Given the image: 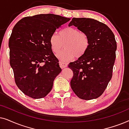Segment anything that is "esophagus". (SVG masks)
<instances>
[{
	"label": "esophagus",
	"instance_id": "34e87169",
	"mask_svg": "<svg viewBox=\"0 0 129 129\" xmlns=\"http://www.w3.org/2000/svg\"><path fill=\"white\" fill-rule=\"evenodd\" d=\"M59 64H60V68L62 69L66 68L67 66H68V64H67L66 63H65L64 61H60Z\"/></svg>",
	"mask_w": 129,
	"mask_h": 129
}]
</instances>
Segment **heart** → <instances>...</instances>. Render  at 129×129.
I'll return each instance as SVG.
<instances>
[{"label": "heart", "mask_w": 129, "mask_h": 129, "mask_svg": "<svg viewBox=\"0 0 129 129\" xmlns=\"http://www.w3.org/2000/svg\"><path fill=\"white\" fill-rule=\"evenodd\" d=\"M64 42L65 49L57 54V57L61 61L71 60L75 57H81L85 54L90 46L88 35L72 27L61 30L59 35L53 33L49 39L51 49L54 53L59 52Z\"/></svg>", "instance_id": "heart-1"}]
</instances>
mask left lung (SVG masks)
Returning <instances> with one entry per match:
<instances>
[{
	"instance_id": "8db88e82",
	"label": "left lung",
	"mask_w": 129,
	"mask_h": 129,
	"mask_svg": "<svg viewBox=\"0 0 129 129\" xmlns=\"http://www.w3.org/2000/svg\"><path fill=\"white\" fill-rule=\"evenodd\" d=\"M73 25L88 35L90 46L84 55L69 64L73 72L70 86L78 98L94 99L103 94L112 79L115 37L106 24L93 19L73 17L69 26Z\"/></svg>"
}]
</instances>
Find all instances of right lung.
Instances as JSON below:
<instances>
[{"label":"right lung","instance_id":"add662e5","mask_svg":"<svg viewBox=\"0 0 129 129\" xmlns=\"http://www.w3.org/2000/svg\"><path fill=\"white\" fill-rule=\"evenodd\" d=\"M70 20L54 14L27 16L19 21L9 41L10 64L16 85L26 96L43 98L61 71L49 39L56 30Z\"/></svg>","mask_w":129,"mask_h":129}]
</instances>
